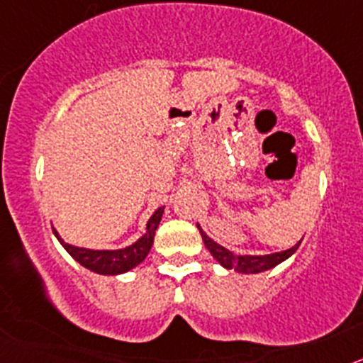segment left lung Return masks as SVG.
I'll return each instance as SVG.
<instances>
[{"instance_id": "left-lung-1", "label": "left lung", "mask_w": 363, "mask_h": 363, "mask_svg": "<svg viewBox=\"0 0 363 363\" xmlns=\"http://www.w3.org/2000/svg\"><path fill=\"white\" fill-rule=\"evenodd\" d=\"M196 227L198 230H200L201 240H203L207 251L216 258L218 264L225 269H234V271L240 272V274H258V272H264L272 267H277L278 264H281V262H285L287 258H291L301 243L300 240V242H296L293 247L285 249V251L269 252V255H234L233 251H229V249H225L223 245L214 242L213 238H209L207 233L200 227V223H196Z\"/></svg>"}]
</instances>
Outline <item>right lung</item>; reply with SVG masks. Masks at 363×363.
Instances as JSON below:
<instances>
[{
	"label": "right lung",
	"instance_id": "right-lung-1",
	"mask_svg": "<svg viewBox=\"0 0 363 363\" xmlns=\"http://www.w3.org/2000/svg\"><path fill=\"white\" fill-rule=\"evenodd\" d=\"M163 209H165V205L154 211V214L149 218V221H147L145 233H143L136 242L130 243V245L127 247H121V249H86V247H78L72 245V243H67L54 227L52 233L57 238V242L62 243L63 249H65L79 265H83V267L89 269V271L96 272V274L116 277V274H123V272L133 271L136 265H140L143 259L147 258L150 247H152L154 234H156V229H158L160 221H162Z\"/></svg>",
	"mask_w": 363,
	"mask_h": 363
}]
</instances>
